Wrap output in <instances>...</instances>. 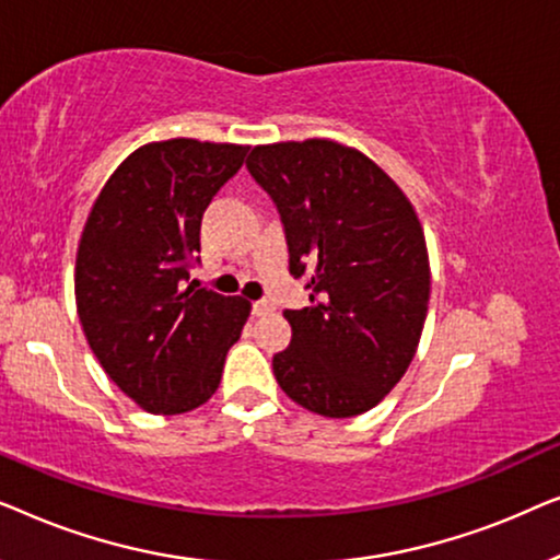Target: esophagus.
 I'll return each instance as SVG.
<instances>
[{
	"label": "esophagus",
	"instance_id": "1",
	"mask_svg": "<svg viewBox=\"0 0 560 560\" xmlns=\"http://www.w3.org/2000/svg\"><path fill=\"white\" fill-rule=\"evenodd\" d=\"M272 311H275V303L267 301V298L252 303V313H255V316H267V313H272Z\"/></svg>",
	"mask_w": 560,
	"mask_h": 560
}]
</instances>
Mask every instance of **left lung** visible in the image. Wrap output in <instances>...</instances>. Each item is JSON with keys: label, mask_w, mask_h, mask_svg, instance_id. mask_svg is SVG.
<instances>
[{"label": "left lung", "mask_w": 560, "mask_h": 560, "mask_svg": "<svg viewBox=\"0 0 560 560\" xmlns=\"http://www.w3.org/2000/svg\"><path fill=\"white\" fill-rule=\"evenodd\" d=\"M252 173L278 206L290 275L311 305L285 311L293 341L272 357L290 400L326 418L374 408L416 357L431 270L420 221L395 180L331 140L259 144Z\"/></svg>", "instance_id": "1"}]
</instances>
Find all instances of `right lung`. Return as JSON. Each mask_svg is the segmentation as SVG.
Returning <instances> with one entry per match:
<instances>
[{
    "label": "right lung",
    "mask_w": 560,
    "mask_h": 560,
    "mask_svg": "<svg viewBox=\"0 0 560 560\" xmlns=\"http://www.w3.org/2000/svg\"><path fill=\"white\" fill-rule=\"evenodd\" d=\"M249 148L150 142L98 194L75 255V305L104 372L148 412L178 416L217 393L247 324L242 295L186 282L201 262L206 206Z\"/></svg>",
    "instance_id": "obj_1"
}]
</instances>
